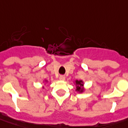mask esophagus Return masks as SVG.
Wrapping results in <instances>:
<instances>
[{"label": "esophagus", "mask_w": 128, "mask_h": 128, "mask_svg": "<svg viewBox=\"0 0 128 128\" xmlns=\"http://www.w3.org/2000/svg\"><path fill=\"white\" fill-rule=\"evenodd\" d=\"M60 80H61V81H64L65 80V76H63V75H61L60 76Z\"/></svg>", "instance_id": "1"}]
</instances>
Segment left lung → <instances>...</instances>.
<instances>
[{"label":"left lung","mask_w":128,"mask_h":128,"mask_svg":"<svg viewBox=\"0 0 128 128\" xmlns=\"http://www.w3.org/2000/svg\"><path fill=\"white\" fill-rule=\"evenodd\" d=\"M75 84L76 86V90L79 92V93H82L84 91V88H82V86H84V82L82 80H76L75 81Z\"/></svg>","instance_id":"obj_1"}]
</instances>
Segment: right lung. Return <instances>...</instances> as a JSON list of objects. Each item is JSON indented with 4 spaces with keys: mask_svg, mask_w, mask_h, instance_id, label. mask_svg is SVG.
<instances>
[{
    "mask_svg": "<svg viewBox=\"0 0 128 128\" xmlns=\"http://www.w3.org/2000/svg\"><path fill=\"white\" fill-rule=\"evenodd\" d=\"M45 82H46V81H45Z\"/></svg>",
    "mask_w": 128,
    "mask_h": 128,
    "instance_id": "add662e5",
    "label": "right lung"
}]
</instances>
